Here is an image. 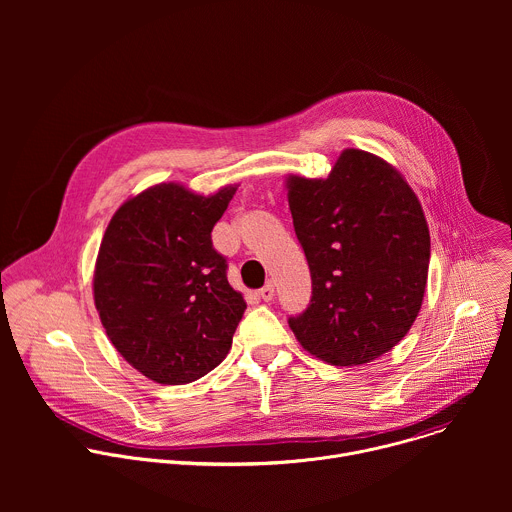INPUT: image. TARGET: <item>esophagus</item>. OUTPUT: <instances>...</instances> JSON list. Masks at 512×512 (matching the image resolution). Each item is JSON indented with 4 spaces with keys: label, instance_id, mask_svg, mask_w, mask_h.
I'll list each match as a JSON object with an SVG mask.
<instances>
[{
    "label": "esophagus",
    "instance_id": "34e87169",
    "mask_svg": "<svg viewBox=\"0 0 512 512\" xmlns=\"http://www.w3.org/2000/svg\"><path fill=\"white\" fill-rule=\"evenodd\" d=\"M273 296H275V287H273V283L269 281V283H265L261 289H259V298L263 300V302H271L273 300Z\"/></svg>",
    "mask_w": 512,
    "mask_h": 512
}]
</instances>
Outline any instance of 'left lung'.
Instances as JSON below:
<instances>
[{
  "label": "left lung",
  "mask_w": 512,
  "mask_h": 512,
  "mask_svg": "<svg viewBox=\"0 0 512 512\" xmlns=\"http://www.w3.org/2000/svg\"><path fill=\"white\" fill-rule=\"evenodd\" d=\"M287 200L312 275L289 328L314 356L356 367L413 326L427 283L429 229L415 192L385 160L346 150L326 180L291 176Z\"/></svg>",
  "instance_id": "obj_1"
}]
</instances>
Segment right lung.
<instances>
[{"label": "right lung", "mask_w": 512, "mask_h": 512, "mask_svg": "<svg viewBox=\"0 0 512 512\" xmlns=\"http://www.w3.org/2000/svg\"><path fill=\"white\" fill-rule=\"evenodd\" d=\"M237 186L198 196L158 184L111 218L95 265V306L119 354L162 385L192 383L225 360L247 310L212 227Z\"/></svg>", "instance_id": "add662e5"}]
</instances>
